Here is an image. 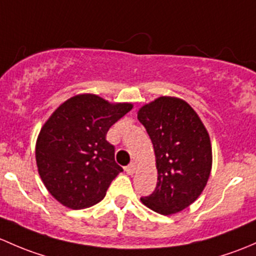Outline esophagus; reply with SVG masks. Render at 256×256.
<instances>
[{
	"label": "esophagus",
	"instance_id": "1",
	"mask_svg": "<svg viewBox=\"0 0 256 256\" xmlns=\"http://www.w3.org/2000/svg\"><path fill=\"white\" fill-rule=\"evenodd\" d=\"M136 162H130V164L126 168V171H127V174H129V175H133V174L136 172Z\"/></svg>",
	"mask_w": 256,
	"mask_h": 256
}]
</instances>
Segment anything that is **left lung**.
<instances>
[{
    "instance_id": "obj_1",
    "label": "left lung",
    "mask_w": 256,
    "mask_h": 256,
    "mask_svg": "<svg viewBox=\"0 0 256 256\" xmlns=\"http://www.w3.org/2000/svg\"><path fill=\"white\" fill-rule=\"evenodd\" d=\"M138 120L152 139L158 168L156 187L142 202L160 214L180 212L196 201L210 178V136L192 107L175 97L143 106Z\"/></svg>"
}]
</instances>
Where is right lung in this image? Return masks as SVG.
Returning <instances> with one entry per match:
<instances>
[{"label":"right lung","instance_id":"right-lung-1","mask_svg":"<svg viewBox=\"0 0 256 256\" xmlns=\"http://www.w3.org/2000/svg\"><path fill=\"white\" fill-rule=\"evenodd\" d=\"M133 108L96 94H78L55 110L39 133L36 159L39 175L55 200L72 210L98 204L123 168L106 134Z\"/></svg>","mask_w":256,"mask_h":256}]
</instances>
